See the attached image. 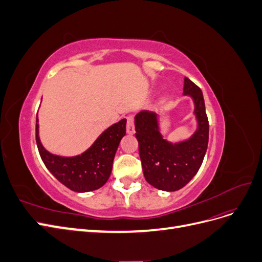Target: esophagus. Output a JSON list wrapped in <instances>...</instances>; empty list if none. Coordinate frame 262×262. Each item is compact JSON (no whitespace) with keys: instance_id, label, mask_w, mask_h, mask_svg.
<instances>
[{"instance_id":"1","label":"esophagus","mask_w":262,"mask_h":262,"mask_svg":"<svg viewBox=\"0 0 262 262\" xmlns=\"http://www.w3.org/2000/svg\"><path fill=\"white\" fill-rule=\"evenodd\" d=\"M126 133H128V134L136 133V128H134V121H133L132 116H129L128 121H126Z\"/></svg>"}]
</instances>
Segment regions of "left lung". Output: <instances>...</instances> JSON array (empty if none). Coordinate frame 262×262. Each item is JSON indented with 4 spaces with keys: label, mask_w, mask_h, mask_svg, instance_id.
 Returning a JSON list of instances; mask_svg holds the SVG:
<instances>
[{
    "label": "left lung",
    "mask_w": 262,
    "mask_h": 262,
    "mask_svg": "<svg viewBox=\"0 0 262 262\" xmlns=\"http://www.w3.org/2000/svg\"><path fill=\"white\" fill-rule=\"evenodd\" d=\"M184 96L193 102L195 131L187 139H164L160 115L142 110L134 117L136 137L145 180L163 191H177L191 180L201 167L209 142V121L201 90L185 77Z\"/></svg>",
    "instance_id": "obj_1"
}]
</instances>
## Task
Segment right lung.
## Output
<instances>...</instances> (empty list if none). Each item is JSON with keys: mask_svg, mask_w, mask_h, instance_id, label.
<instances>
[{"mask_svg": "<svg viewBox=\"0 0 262 262\" xmlns=\"http://www.w3.org/2000/svg\"><path fill=\"white\" fill-rule=\"evenodd\" d=\"M36 119V141L46 167L62 185L75 192H90L104 186L113 170V163L121 139L125 136L126 120L122 119L107 128L94 143L75 156L50 153L39 137Z\"/></svg>", "mask_w": 262, "mask_h": 262, "instance_id": "add662e5", "label": "right lung"}]
</instances>
